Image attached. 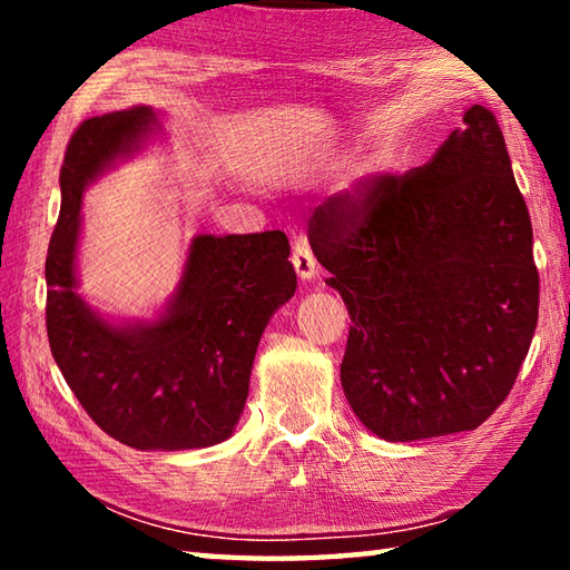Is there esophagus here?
Returning a JSON list of instances; mask_svg holds the SVG:
<instances>
[{
    "label": "esophagus",
    "instance_id": "esophagus-1",
    "mask_svg": "<svg viewBox=\"0 0 570 570\" xmlns=\"http://www.w3.org/2000/svg\"><path fill=\"white\" fill-rule=\"evenodd\" d=\"M292 264H294V272L298 276V282H312V278L316 276V258L312 254V248H308L306 244L294 246Z\"/></svg>",
    "mask_w": 570,
    "mask_h": 570
}]
</instances>
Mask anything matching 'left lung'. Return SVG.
<instances>
[{
  "label": "left lung",
  "mask_w": 570,
  "mask_h": 570,
  "mask_svg": "<svg viewBox=\"0 0 570 570\" xmlns=\"http://www.w3.org/2000/svg\"><path fill=\"white\" fill-rule=\"evenodd\" d=\"M462 122L428 166L332 200L308 228L352 316L344 397L387 442L480 428L538 324L533 228L503 132L482 105Z\"/></svg>",
  "instance_id": "left-lung-1"
}]
</instances>
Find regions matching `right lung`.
<instances>
[{"label": "right lung", "instance_id": "add662e5", "mask_svg": "<svg viewBox=\"0 0 570 570\" xmlns=\"http://www.w3.org/2000/svg\"><path fill=\"white\" fill-rule=\"evenodd\" d=\"M163 138V115L132 105L85 120L60 170V220L47 248V336L85 412L135 450H200L234 435L250 366L276 308L296 292L282 230L198 234L153 320L102 314L80 294L82 196Z\"/></svg>", "mask_w": 570, "mask_h": 570}]
</instances>
